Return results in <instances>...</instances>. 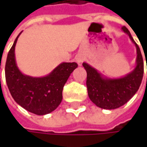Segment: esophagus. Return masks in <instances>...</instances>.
<instances>
[{"instance_id": "1", "label": "esophagus", "mask_w": 147, "mask_h": 147, "mask_svg": "<svg viewBox=\"0 0 147 147\" xmlns=\"http://www.w3.org/2000/svg\"><path fill=\"white\" fill-rule=\"evenodd\" d=\"M82 60H83V57H82V56H81V55H79V56H78V57H77V58H76L77 63H78V65H80V64L82 63Z\"/></svg>"}]
</instances>
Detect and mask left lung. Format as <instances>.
Returning <instances> with one entry per match:
<instances>
[{
    "instance_id": "1",
    "label": "left lung",
    "mask_w": 147,
    "mask_h": 147,
    "mask_svg": "<svg viewBox=\"0 0 147 147\" xmlns=\"http://www.w3.org/2000/svg\"><path fill=\"white\" fill-rule=\"evenodd\" d=\"M122 30L137 49L136 66L131 72L120 78H108L88 63H82L87 71L88 96L96 106L104 110H115L126 104L138 92L143 78L144 65L140 48L127 28L123 27Z\"/></svg>"
}]
</instances>
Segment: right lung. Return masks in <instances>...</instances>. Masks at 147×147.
Here are the masks:
<instances>
[{"label": "right lung", "mask_w": 147, "mask_h": 147, "mask_svg": "<svg viewBox=\"0 0 147 147\" xmlns=\"http://www.w3.org/2000/svg\"><path fill=\"white\" fill-rule=\"evenodd\" d=\"M16 37L9 51L5 63V80L15 102L37 115H45L55 110L62 100V92L72 72L78 67L75 62H63L49 74L32 77L20 70L15 59Z\"/></svg>", "instance_id": "1"}]
</instances>
